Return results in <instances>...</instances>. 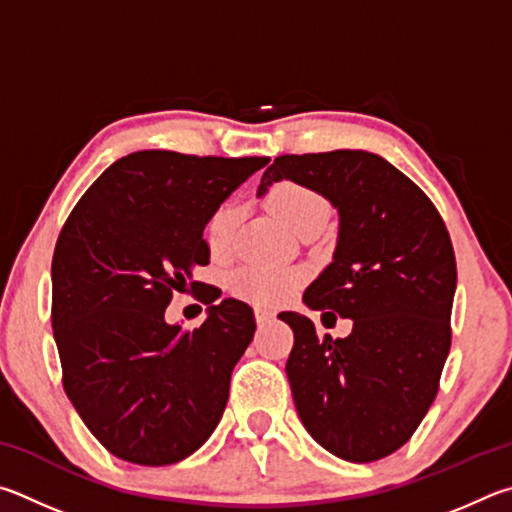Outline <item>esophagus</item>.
<instances>
[{"label": "esophagus", "mask_w": 512, "mask_h": 512, "mask_svg": "<svg viewBox=\"0 0 512 512\" xmlns=\"http://www.w3.org/2000/svg\"><path fill=\"white\" fill-rule=\"evenodd\" d=\"M272 319H274V312H272V310L256 308V321H258V326H265V324H270Z\"/></svg>", "instance_id": "obj_1"}]
</instances>
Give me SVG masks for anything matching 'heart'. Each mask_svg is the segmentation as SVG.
I'll return each mask as SVG.
<instances>
[{"label": "heart", "instance_id": "obj_1", "mask_svg": "<svg viewBox=\"0 0 512 512\" xmlns=\"http://www.w3.org/2000/svg\"><path fill=\"white\" fill-rule=\"evenodd\" d=\"M276 218L283 220L292 231H301L303 227L315 222H326L328 202L315 188L294 179H281L270 186L265 195ZM240 220V206L236 202H224L211 213L206 222V240L213 254H227L236 236V227ZM303 281L301 270L292 267H270V265H247L233 274L231 285L242 299L261 303V306H276L290 297Z\"/></svg>", "mask_w": 512, "mask_h": 512}]
</instances>
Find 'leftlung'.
<instances>
[{
	"instance_id": "1",
	"label": "left lung",
	"mask_w": 512,
	"mask_h": 512,
	"mask_svg": "<svg viewBox=\"0 0 512 512\" xmlns=\"http://www.w3.org/2000/svg\"><path fill=\"white\" fill-rule=\"evenodd\" d=\"M279 179L308 184L337 206L333 263L303 303L353 319V333L333 339L299 312H281L294 333L285 364L294 405L310 436L339 459H384L423 423L450 353V233L434 202L373 152L281 155L258 195Z\"/></svg>"
}]
</instances>
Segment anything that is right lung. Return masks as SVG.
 I'll use <instances>...</instances> for the list:
<instances>
[{
  "instance_id": "add662e5",
  "label": "right lung",
  "mask_w": 512,
  "mask_h": 512,
  "mask_svg": "<svg viewBox=\"0 0 512 512\" xmlns=\"http://www.w3.org/2000/svg\"><path fill=\"white\" fill-rule=\"evenodd\" d=\"M267 161L132 152L62 224L51 263L62 387L123 461L177 463L220 423L233 366L254 339V310L224 299L193 330L166 324L164 312L173 292L204 288L193 270L209 265L206 222ZM215 290L197 299L213 303Z\"/></svg>"
}]
</instances>
